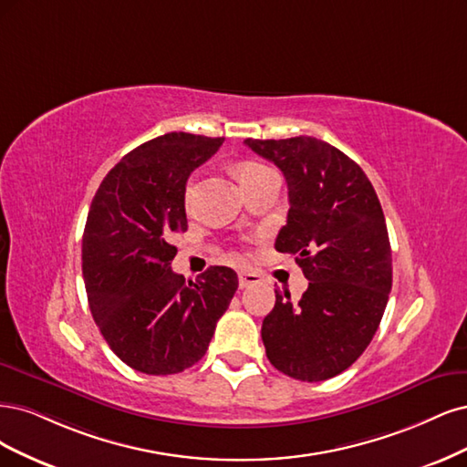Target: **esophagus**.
Returning <instances> with one entry per match:
<instances>
[{
	"instance_id": "1",
	"label": "esophagus",
	"mask_w": 467,
	"mask_h": 467,
	"mask_svg": "<svg viewBox=\"0 0 467 467\" xmlns=\"http://www.w3.org/2000/svg\"><path fill=\"white\" fill-rule=\"evenodd\" d=\"M264 281V277L260 275V274H255V272H240L238 274V285H240V289H246V287H252V285H260Z\"/></svg>"
}]
</instances>
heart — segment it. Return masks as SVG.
<instances>
[{
  "label": "heart",
  "mask_w": 467,
  "mask_h": 467,
  "mask_svg": "<svg viewBox=\"0 0 467 467\" xmlns=\"http://www.w3.org/2000/svg\"><path fill=\"white\" fill-rule=\"evenodd\" d=\"M265 171H269V169H267V167H264V164L248 161V162L238 164V167H236V176H238L240 182L246 184L248 180L255 178V176L262 174V172H265ZM192 193H193V188H192V184H188V188H186V195H184L186 205H190V202H192Z\"/></svg>",
  "instance_id": "b5f03b06"
}]
</instances>
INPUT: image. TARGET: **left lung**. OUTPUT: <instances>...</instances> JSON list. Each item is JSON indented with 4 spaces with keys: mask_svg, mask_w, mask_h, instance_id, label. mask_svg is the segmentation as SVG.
<instances>
[{
    "mask_svg": "<svg viewBox=\"0 0 467 467\" xmlns=\"http://www.w3.org/2000/svg\"><path fill=\"white\" fill-rule=\"evenodd\" d=\"M244 143L287 180L291 207L275 250L291 254L310 281L295 305L289 293L275 291L262 324L265 355L291 379H334L368 348L392 291V248L379 195L353 159L322 140Z\"/></svg>",
    "mask_w": 467,
    "mask_h": 467,
    "instance_id": "obj_1",
    "label": "left lung"
}]
</instances>
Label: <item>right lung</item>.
Returning a JSON list of instances; mask_svg holds the SVG:
<instances>
[{
	"label": "right lung",
	"mask_w": 467,
	"mask_h": 467,
	"mask_svg": "<svg viewBox=\"0 0 467 467\" xmlns=\"http://www.w3.org/2000/svg\"><path fill=\"white\" fill-rule=\"evenodd\" d=\"M223 141L184 131L159 135L104 176L88 209V308L110 349L133 370L167 376L198 363L236 293L231 267L213 265L195 281L171 269V236L188 229V176Z\"/></svg>",
	"instance_id": "right-lung-1"
}]
</instances>
